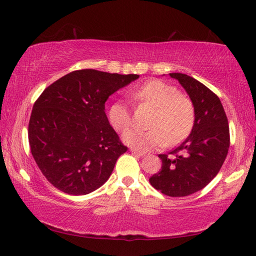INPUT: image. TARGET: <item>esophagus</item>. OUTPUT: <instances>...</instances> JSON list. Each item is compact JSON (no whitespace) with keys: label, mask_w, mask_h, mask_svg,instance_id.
<instances>
[{"label":"esophagus","mask_w":256,"mask_h":256,"mask_svg":"<svg viewBox=\"0 0 256 256\" xmlns=\"http://www.w3.org/2000/svg\"><path fill=\"white\" fill-rule=\"evenodd\" d=\"M130 152L132 154H135L137 156H140V158H142V156H145V153L144 152H142L140 150H136V148H130Z\"/></svg>","instance_id":"1"}]
</instances>
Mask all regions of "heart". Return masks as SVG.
<instances>
[{"label": "heart", "mask_w": 256, "mask_h": 256, "mask_svg": "<svg viewBox=\"0 0 256 256\" xmlns=\"http://www.w3.org/2000/svg\"><path fill=\"white\" fill-rule=\"evenodd\" d=\"M136 100L153 106L155 114L150 120V130L130 129L122 140L140 150L168 145H176L189 136L194 124V106L189 98L178 93L173 85L160 80H147L132 91ZM109 121L116 132H122L132 122V111L124 102H116L109 110Z\"/></svg>", "instance_id": "1"}]
</instances>
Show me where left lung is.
Listing matches in <instances>:
<instances>
[{"label":"left lung","mask_w":256,"mask_h":256,"mask_svg":"<svg viewBox=\"0 0 256 256\" xmlns=\"http://www.w3.org/2000/svg\"><path fill=\"white\" fill-rule=\"evenodd\" d=\"M178 80L194 106V124L186 140L168 154H160L162 170L150 176L156 190L186 196L208 184L222 166L230 148V127L219 98L191 76L170 73Z\"/></svg>","instance_id":"left-lung-1"}]
</instances>
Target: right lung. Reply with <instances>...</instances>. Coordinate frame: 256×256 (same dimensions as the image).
Wrapping results in <instances>:
<instances>
[{
	"instance_id": "right-lung-1",
	"label": "right lung",
	"mask_w": 256,
	"mask_h": 256,
	"mask_svg": "<svg viewBox=\"0 0 256 256\" xmlns=\"http://www.w3.org/2000/svg\"><path fill=\"white\" fill-rule=\"evenodd\" d=\"M137 74L80 70L49 85L34 102L28 137L44 176L67 194H91L127 152L109 124L104 103Z\"/></svg>"
}]
</instances>
